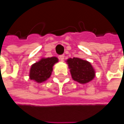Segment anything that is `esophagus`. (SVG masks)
Segmentation results:
<instances>
[{
    "label": "esophagus",
    "mask_w": 124,
    "mask_h": 124,
    "mask_svg": "<svg viewBox=\"0 0 124 124\" xmlns=\"http://www.w3.org/2000/svg\"><path fill=\"white\" fill-rule=\"evenodd\" d=\"M59 59H60L61 61H63L64 59H65V55H64V54H62V55H60V56H59Z\"/></svg>",
    "instance_id": "1"
}]
</instances>
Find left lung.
<instances>
[{"mask_svg":"<svg viewBox=\"0 0 124 124\" xmlns=\"http://www.w3.org/2000/svg\"><path fill=\"white\" fill-rule=\"evenodd\" d=\"M67 62L74 81L85 84L90 82L94 78L95 71L91 64L87 61L74 57L68 59Z\"/></svg>","mask_w":124,"mask_h":124,"instance_id":"8db88e82","label":"left lung"}]
</instances>
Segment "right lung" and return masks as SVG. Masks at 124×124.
<instances>
[{
    "instance_id": "right-lung-1",
    "label": "right lung",
    "mask_w": 124,
    "mask_h": 124,
    "mask_svg": "<svg viewBox=\"0 0 124 124\" xmlns=\"http://www.w3.org/2000/svg\"><path fill=\"white\" fill-rule=\"evenodd\" d=\"M57 62L58 59L56 57L42 59L31 66L30 78L39 83L46 81L51 76L53 66Z\"/></svg>"
}]
</instances>
